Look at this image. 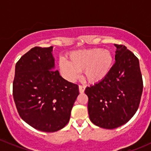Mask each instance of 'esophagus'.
<instances>
[{"instance_id":"34e87169","label":"esophagus","mask_w":151,"mask_h":151,"mask_svg":"<svg viewBox=\"0 0 151 151\" xmlns=\"http://www.w3.org/2000/svg\"><path fill=\"white\" fill-rule=\"evenodd\" d=\"M85 90V88L84 86H82V85H80V86H79V91H80V93H81V94L84 93Z\"/></svg>"}]
</instances>
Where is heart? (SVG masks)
Listing matches in <instances>:
<instances>
[{"label":"heart","mask_w":151,"mask_h":151,"mask_svg":"<svg viewBox=\"0 0 151 151\" xmlns=\"http://www.w3.org/2000/svg\"><path fill=\"white\" fill-rule=\"evenodd\" d=\"M69 61L61 58L58 69L69 82L76 81L83 71L85 80L92 85L101 83L109 77L114 65L111 51L100 47L77 50L69 53Z\"/></svg>","instance_id":"heart-1"}]
</instances>
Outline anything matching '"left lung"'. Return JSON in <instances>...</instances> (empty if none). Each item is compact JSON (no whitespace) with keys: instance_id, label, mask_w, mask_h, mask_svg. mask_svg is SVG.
I'll list each match as a JSON object with an SVG mask.
<instances>
[{"instance_id":"8db88e82","label":"left lung","mask_w":151,"mask_h":151,"mask_svg":"<svg viewBox=\"0 0 151 151\" xmlns=\"http://www.w3.org/2000/svg\"><path fill=\"white\" fill-rule=\"evenodd\" d=\"M114 46L116 61L109 77L85 90L90 121L108 129L131 119L139 107L143 88L138 58L124 45Z\"/></svg>"}]
</instances>
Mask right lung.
Returning <instances> with one entry per match:
<instances>
[{"mask_svg":"<svg viewBox=\"0 0 151 151\" xmlns=\"http://www.w3.org/2000/svg\"><path fill=\"white\" fill-rule=\"evenodd\" d=\"M53 46L35 47L15 66L13 96L21 118L45 132L61 129L69 122L79 87L55 69Z\"/></svg>","mask_w":151,"mask_h":151,"instance_id":"1","label":"right lung"}]
</instances>
